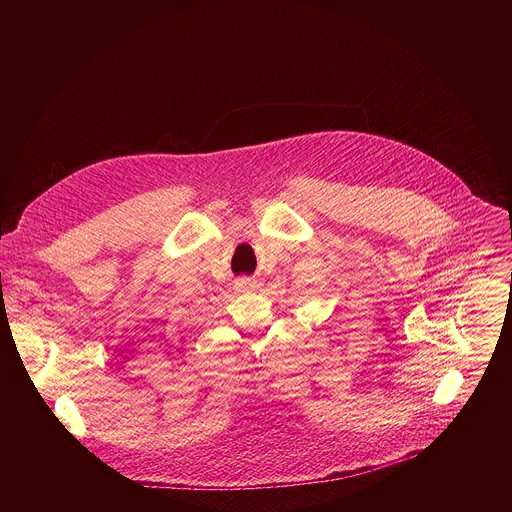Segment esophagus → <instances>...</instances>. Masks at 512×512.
Listing matches in <instances>:
<instances>
[{"label": "esophagus", "mask_w": 512, "mask_h": 512, "mask_svg": "<svg viewBox=\"0 0 512 512\" xmlns=\"http://www.w3.org/2000/svg\"><path fill=\"white\" fill-rule=\"evenodd\" d=\"M237 285H239V289H243V291H251V289L257 287V281L251 279V277H241V279H237Z\"/></svg>", "instance_id": "34e87169"}]
</instances>
